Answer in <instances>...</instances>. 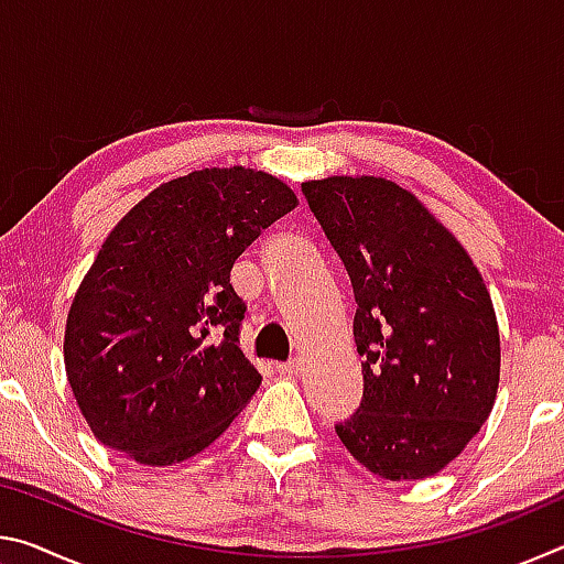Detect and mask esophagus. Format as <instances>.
I'll return each mask as SVG.
<instances>
[{"instance_id":"34e87169","label":"esophagus","mask_w":564,"mask_h":564,"mask_svg":"<svg viewBox=\"0 0 564 564\" xmlns=\"http://www.w3.org/2000/svg\"><path fill=\"white\" fill-rule=\"evenodd\" d=\"M301 370V360L293 358L289 362H275V373L279 376H299Z\"/></svg>"}]
</instances>
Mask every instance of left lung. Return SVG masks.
Instances as JSON below:
<instances>
[{
  "instance_id": "8db88e82",
  "label": "left lung",
  "mask_w": 564,
  "mask_h": 564,
  "mask_svg": "<svg viewBox=\"0 0 564 564\" xmlns=\"http://www.w3.org/2000/svg\"><path fill=\"white\" fill-rule=\"evenodd\" d=\"M350 275L362 400L336 425L360 465L386 480L441 473L480 433L500 383L490 293L460 241L380 176L301 186Z\"/></svg>"
}]
</instances>
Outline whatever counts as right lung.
<instances>
[{
    "instance_id": "obj_1",
    "label": "right lung",
    "mask_w": 564,
    "mask_h": 564,
    "mask_svg": "<svg viewBox=\"0 0 564 564\" xmlns=\"http://www.w3.org/2000/svg\"><path fill=\"white\" fill-rule=\"evenodd\" d=\"M299 198L265 171H191L113 226L76 291L64 366L94 437L151 467L206 451L261 386L231 269Z\"/></svg>"
}]
</instances>
